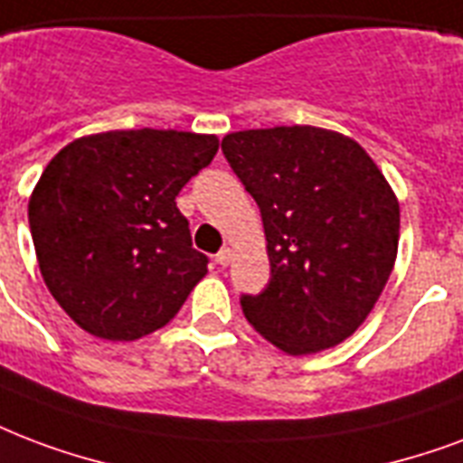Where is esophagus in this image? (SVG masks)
<instances>
[{"mask_svg": "<svg viewBox=\"0 0 463 463\" xmlns=\"http://www.w3.org/2000/svg\"><path fill=\"white\" fill-rule=\"evenodd\" d=\"M231 260H232L231 247H223V250H221V252L216 255V262L221 264V267H228V264H231Z\"/></svg>", "mask_w": 463, "mask_h": 463, "instance_id": "1", "label": "esophagus"}]
</instances>
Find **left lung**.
<instances>
[{
  "instance_id": "left-lung-1",
  "label": "left lung",
  "mask_w": 463,
  "mask_h": 463,
  "mask_svg": "<svg viewBox=\"0 0 463 463\" xmlns=\"http://www.w3.org/2000/svg\"><path fill=\"white\" fill-rule=\"evenodd\" d=\"M223 155L262 213L271 279L240 296L288 354L335 347L372 313L398 252L396 194L352 137L316 126L238 130Z\"/></svg>"
}]
</instances>
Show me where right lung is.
Segmentation results:
<instances>
[{
  "label": "right lung",
  "instance_id": "obj_1",
  "mask_svg": "<svg viewBox=\"0 0 463 463\" xmlns=\"http://www.w3.org/2000/svg\"><path fill=\"white\" fill-rule=\"evenodd\" d=\"M216 136L109 130L60 150L28 201L38 267L52 298L101 340L167 326L208 271L176 194L211 165Z\"/></svg>",
  "mask_w": 463,
  "mask_h": 463
}]
</instances>
